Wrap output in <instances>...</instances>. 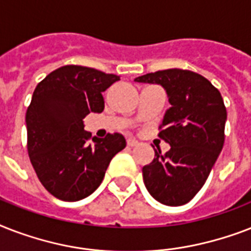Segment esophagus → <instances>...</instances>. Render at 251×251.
I'll return each instance as SVG.
<instances>
[{"label":"esophagus","mask_w":251,"mask_h":251,"mask_svg":"<svg viewBox=\"0 0 251 251\" xmlns=\"http://www.w3.org/2000/svg\"><path fill=\"white\" fill-rule=\"evenodd\" d=\"M138 145V141H135V139H133V138H129L127 139V146L129 147H134V146Z\"/></svg>","instance_id":"34e87169"}]
</instances>
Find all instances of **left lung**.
I'll list each match as a JSON object with an SVG mask.
<instances>
[{
  "mask_svg": "<svg viewBox=\"0 0 251 251\" xmlns=\"http://www.w3.org/2000/svg\"><path fill=\"white\" fill-rule=\"evenodd\" d=\"M134 80L160 84L171 104L159 133L171 150L165 155L155 150L152 163L142 169L145 185L157 202L182 206L202 189L222 152L226 121L222 95L204 76L181 69Z\"/></svg>",
  "mask_w": 251,
  "mask_h": 251,
  "instance_id": "1",
  "label": "left lung"
}]
</instances>
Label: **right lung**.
I'll use <instances>...</instances> for the list:
<instances>
[{"label": "right lung", "mask_w": 251, "mask_h": 251, "mask_svg": "<svg viewBox=\"0 0 251 251\" xmlns=\"http://www.w3.org/2000/svg\"><path fill=\"white\" fill-rule=\"evenodd\" d=\"M120 76L68 65L45 76L25 113L27 150L43 186L56 198L76 202L101 183L110 160L126 147L122 134L92 137L88 113L104 110L102 92Z\"/></svg>", "instance_id": "1"}]
</instances>
